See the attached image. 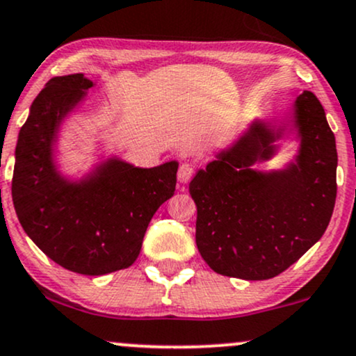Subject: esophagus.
Returning <instances> with one entry per match:
<instances>
[{
	"mask_svg": "<svg viewBox=\"0 0 356 356\" xmlns=\"http://www.w3.org/2000/svg\"><path fill=\"white\" fill-rule=\"evenodd\" d=\"M194 175H195V169L191 164H182L181 167H179V172H177L179 182H182V184L191 182Z\"/></svg>",
	"mask_w": 356,
	"mask_h": 356,
	"instance_id": "34e87169",
	"label": "esophagus"
}]
</instances>
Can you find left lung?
Wrapping results in <instances>:
<instances>
[{
    "label": "left lung",
    "instance_id": "1",
    "mask_svg": "<svg viewBox=\"0 0 356 356\" xmlns=\"http://www.w3.org/2000/svg\"><path fill=\"white\" fill-rule=\"evenodd\" d=\"M295 108L302 137L297 164L268 175L247 169L267 159L282 136L259 124L191 182L197 248L220 275L277 277L327 230L337 199L335 136L315 94L303 91Z\"/></svg>",
    "mask_w": 356,
    "mask_h": 356
}]
</instances>
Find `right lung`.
<instances>
[{"label": "right lung", "mask_w": 356, "mask_h": 356, "mask_svg": "<svg viewBox=\"0 0 356 356\" xmlns=\"http://www.w3.org/2000/svg\"><path fill=\"white\" fill-rule=\"evenodd\" d=\"M91 86L83 74L59 76L38 94L19 131L11 194L24 232L51 260L104 275L136 262L152 216L174 195L177 162L137 169L111 161L89 182H64L51 145L61 119Z\"/></svg>", "instance_id": "1"}]
</instances>
